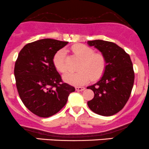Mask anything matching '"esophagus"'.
Wrapping results in <instances>:
<instances>
[{
    "instance_id": "34e87169",
    "label": "esophagus",
    "mask_w": 149,
    "mask_h": 149,
    "mask_svg": "<svg viewBox=\"0 0 149 149\" xmlns=\"http://www.w3.org/2000/svg\"><path fill=\"white\" fill-rule=\"evenodd\" d=\"M75 89H76V91H82L85 89V87H76Z\"/></svg>"
}]
</instances>
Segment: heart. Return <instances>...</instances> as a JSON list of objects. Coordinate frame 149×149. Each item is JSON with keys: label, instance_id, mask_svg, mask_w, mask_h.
Here are the masks:
<instances>
[{"label": "heart", "instance_id": "heart-1", "mask_svg": "<svg viewBox=\"0 0 149 149\" xmlns=\"http://www.w3.org/2000/svg\"><path fill=\"white\" fill-rule=\"evenodd\" d=\"M72 51L75 56L80 58L77 72H67L64 74V81L71 85L80 86L90 81L99 79L105 72L107 61L103 54L94 53L90 47L83 44H77L72 46ZM66 51L60 49L53 58V63L58 72L64 73L67 70L65 64Z\"/></svg>", "mask_w": 149, "mask_h": 149}]
</instances>
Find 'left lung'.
Listing matches in <instances>:
<instances>
[{"instance_id": "left-lung-1", "label": "left lung", "mask_w": 149, "mask_h": 149, "mask_svg": "<svg viewBox=\"0 0 149 149\" xmlns=\"http://www.w3.org/2000/svg\"><path fill=\"white\" fill-rule=\"evenodd\" d=\"M105 56L107 67L98 82L88 86L94 93L88 107L95 114L111 116L122 110L127 102L134 84L135 73L129 54L112 42L95 40L88 42Z\"/></svg>"}]
</instances>
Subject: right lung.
<instances>
[{"instance_id":"right-lung-1","label":"right lung","mask_w":149,"mask_h":149,"mask_svg":"<svg viewBox=\"0 0 149 149\" xmlns=\"http://www.w3.org/2000/svg\"><path fill=\"white\" fill-rule=\"evenodd\" d=\"M68 42L42 39L25 45L14 67L19 95L25 107L35 115L49 117L67 104L75 88L63 82L53 58Z\"/></svg>"}]
</instances>
